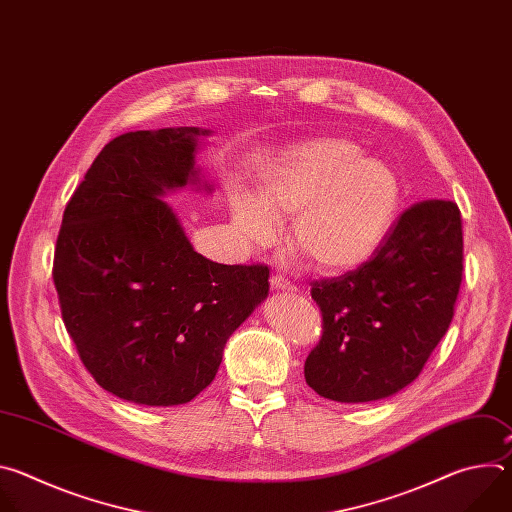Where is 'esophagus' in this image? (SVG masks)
I'll return each instance as SVG.
<instances>
[{"instance_id":"esophagus-1","label":"esophagus","mask_w":512,"mask_h":512,"mask_svg":"<svg viewBox=\"0 0 512 512\" xmlns=\"http://www.w3.org/2000/svg\"><path fill=\"white\" fill-rule=\"evenodd\" d=\"M271 287L279 289V291H296V287L291 285L283 275H273L271 277Z\"/></svg>"}]
</instances>
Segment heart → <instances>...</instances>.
<instances>
[{
	"label": "heart",
	"instance_id": "heart-1",
	"mask_svg": "<svg viewBox=\"0 0 512 512\" xmlns=\"http://www.w3.org/2000/svg\"><path fill=\"white\" fill-rule=\"evenodd\" d=\"M399 174L379 158L360 156L342 137H312L285 148L259 174L257 196L233 190L231 223L243 245H267L277 218L291 216L289 241L324 271L367 263L401 210Z\"/></svg>",
	"mask_w": 512,
	"mask_h": 512
}]
</instances>
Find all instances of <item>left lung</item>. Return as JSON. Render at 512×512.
I'll return each instance as SVG.
<instances>
[{"label":"left lung","instance_id":"1","mask_svg":"<svg viewBox=\"0 0 512 512\" xmlns=\"http://www.w3.org/2000/svg\"><path fill=\"white\" fill-rule=\"evenodd\" d=\"M462 261L456 202L409 206L367 263L312 283L324 332L306 358V383L338 403L385 399L413 383L450 328Z\"/></svg>","mask_w":512,"mask_h":512}]
</instances>
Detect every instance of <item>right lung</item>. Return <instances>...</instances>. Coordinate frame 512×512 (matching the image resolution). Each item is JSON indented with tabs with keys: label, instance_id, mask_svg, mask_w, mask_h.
Returning a JSON list of instances; mask_svg holds the SVG:
<instances>
[{
	"label": "right lung",
	"instance_id": "1",
	"mask_svg": "<svg viewBox=\"0 0 512 512\" xmlns=\"http://www.w3.org/2000/svg\"><path fill=\"white\" fill-rule=\"evenodd\" d=\"M200 127L109 141L70 196L54 251L64 326L93 379L119 399L170 407L206 389L229 336L267 298L265 265L214 263L162 200L194 184Z\"/></svg>",
	"mask_w": 512,
	"mask_h": 512
}]
</instances>
